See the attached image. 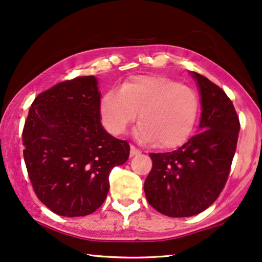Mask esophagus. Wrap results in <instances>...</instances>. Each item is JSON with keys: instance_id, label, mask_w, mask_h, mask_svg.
I'll return each mask as SVG.
<instances>
[{"instance_id": "esophagus-1", "label": "esophagus", "mask_w": 262, "mask_h": 262, "mask_svg": "<svg viewBox=\"0 0 262 262\" xmlns=\"http://www.w3.org/2000/svg\"><path fill=\"white\" fill-rule=\"evenodd\" d=\"M141 152L138 148H135L134 146H130V156L134 157V156H138V154H140Z\"/></svg>"}]
</instances>
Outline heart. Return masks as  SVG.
Masks as SVG:
<instances>
[{"label":"heart","mask_w":262,"mask_h":262,"mask_svg":"<svg viewBox=\"0 0 262 262\" xmlns=\"http://www.w3.org/2000/svg\"><path fill=\"white\" fill-rule=\"evenodd\" d=\"M200 102L191 88L163 76H136L120 90H109L101 101V120L110 134L121 135L134 121L141 122L134 136L142 143L158 141L173 148L189 138Z\"/></svg>","instance_id":"b5f03b06"}]
</instances>
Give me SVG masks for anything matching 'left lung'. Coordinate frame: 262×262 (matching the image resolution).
Returning <instances> with one entry per match:
<instances>
[{"instance_id": "left-lung-1", "label": "left lung", "mask_w": 262, "mask_h": 262, "mask_svg": "<svg viewBox=\"0 0 262 262\" xmlns=\"http://www.w3.org/2000/svg\"><path fill=\"white\" fill-rule=\"evenodd\" d=\"M201 96L200 133L178 149L150 153L153 167L145 194L163 215L190 217L220 196L236 150L240 121L226 93L197 72H190Z\"/></svg>"}]
</instances>
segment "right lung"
<instances>
[{"mask_svg": "<svg viewBox=\"0 0 262 262\" xmlns=\"http://www.w3.org/2000/svg\"><path fill=\"white\" fill-rule=\"evenodd\" d=\"M101 91L95 76L61 82L32 103L22 142L36 196L65 217L97 210L109 191V174L129 157L127 141L101 123Z\"/></svg>", "mask_w": 262, "mask_h": 262, "instance_id": "right-lung-1", "label": "right lung"}]
</instances>
